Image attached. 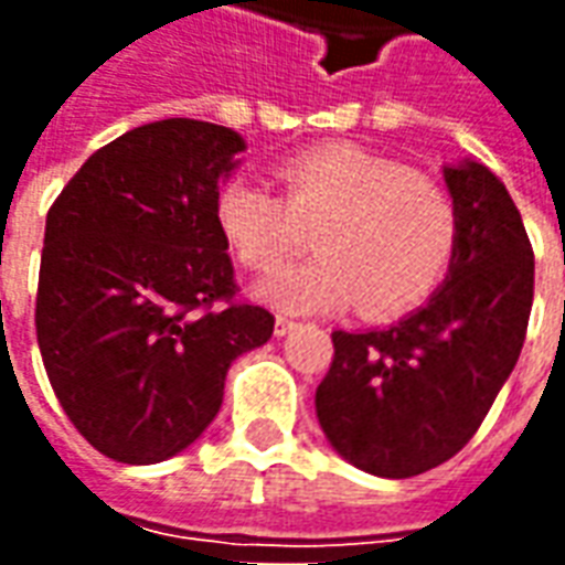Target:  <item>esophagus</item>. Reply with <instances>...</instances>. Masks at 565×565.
I'll return each instance as SVG.
<instances>
[{"label": "esophagus", "mask_w": 565, "mask_h": 565, "mask_svg": "<svg viewBox=\"0 0 565 565\" xmlns=\"http://www.w3.org/2000/svg\"><path fill=\"white\" fill-rule=\"evenodd\" d=\"M296 330V320L290 318H275V335H287Z\"/></svg>", "instance_id": "1"}]
</instances>
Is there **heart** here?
I'll return each instance as SVG.
<instances>
[{
    "instance_id": "1",
    "label": "heart",
    "mask_w": 565,
    "mask_h": 565,
    "mask_svg": "<svg viewBox=\"0 0 565 565\" xmlns=\"http://www.w3.org/2000/svg\"><path fill=\"white\" fill-rule=\"evenodd\" d=\"M275 172L284 199L247 174L214 199L217 230L247 269L281 266L315 233L318 257L257 287L269 306L315 315L356 302L363 318H396L445 278L457 214L429 178L348 141L294 153Z\"/></svg>"
}]
</instances>
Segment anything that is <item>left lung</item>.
<instances>
[{"instance_id":"obj_1","label":"left lung","mask_w":565,"mask_h":565,"mask_svg":"<svg viewBox=\"0 0 565 565\" xmlns=\"http://www.w3.org/2000/svg\"><path fill=\"white\" fill-rule=\"evenodd\" d=\"M457 247L429 302L387 330L332 332L315 408L344 460L412 478L475 436L518 363L533 308V247L521 211L487 166H445Z\"/></svg>"}]
</instances>
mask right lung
I'll use <instances>...</instances> for the list:
<instances>
[{
  "mask_svg": "<svg viewBox=\"0 0 565 565\" xmlns=\"http://www.w3.org/2000/svg\"><path fill=\"white\" fill-rule=\"evenodd\" d=\"M245 139L169 117L84 162L47 211L35 332L47 379L93 448L129 466L190 448L235 356L275 318L235 302L214 199Z\"/></svg>",
  "mask_w": 565,
  "mask_h": 565,
  "instance_id": "add662e5",
  "label": "right lung"
}]
</instances>
